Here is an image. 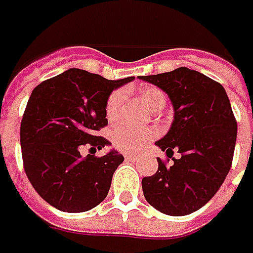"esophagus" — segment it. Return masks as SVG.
<instances>
[{"label": "esophagus", "mask_w": 253, "mask_h": 253, "mask_svg": "<svg viewBox=\"0 0 253 253\" xmlns=\"http://www.w3.org/2000/svg\"><path fill=\"white\" fill-rule=\"evenodd\" d=\"M125 159H126V161L135 162L136 161V156H135V155H125Z\"/></svg>", "instance_id": "1"}]
</instances>
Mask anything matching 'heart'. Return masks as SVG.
<instances>
[{
  "label": "heart",
  "instance_id": "1",
  "mask_svg": "<svg viewBox=\"0 0 253 253\" xmlns=\"http://www.w3.org/2000/svg\"><path fill=\"white\" fill-rule=\"evenodd\" d=\"M139 100H141L151 111H161L166 104L165 92L158 87H143L139 90ZM124 92L121 90L112 91L107 102H105V118L108 121H115L120 117ZM156 131L152 128H135L129 125H120L111 133V142L117 151L124 153H138L141 152L149 142L156 138Z\"/></svg>",
  "mask_w": 253,
  "mask_h": 253
}]
</instances>
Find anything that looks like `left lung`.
<instances>
[{"label":"left lung","mask_w":253,"mask_h":253,"mask_svg":"<svg viewBox=\"0 0 253 253\" xmlns=\"http://www.w3.org/2000/svg\"><path fill=\"white\" fill-rule=\"evenodd\" d=\"M141 79L166 91L174 108L169 132L156 142L173 165L158 159V171L142 179L143 196L163 214L187 215L206 206L227 177L237 120L224 87L200 72L179 67ZM174 150L179 160L172 158Z\"/></svg>","instance_id":"obj_1"}]
</instances>
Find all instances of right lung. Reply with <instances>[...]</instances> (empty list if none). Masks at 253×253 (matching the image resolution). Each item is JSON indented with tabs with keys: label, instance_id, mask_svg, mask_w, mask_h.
<instances>
[{
	"label": "right lung",
	"instance_id": "1",
	"mask_svg": "<svg viewBox=\"0 0 253 253\" xmlns=\"http://www.w3.org/2000/svg\"><path fill=\"white\" fill-rule=\"evenodd\" d=\"M132 80H107L69 69L34 88L21 121L22 161L34 189L54 209L83 212L107 197L124 156L111 151L101 158H83L80 151L83 146L101 149L110 145L98 136L108 125L105 102L112 90Z\"/></svg>",
	"mask_w": 253,
	"mask_h": 253
}]
</instances>
